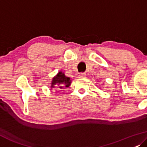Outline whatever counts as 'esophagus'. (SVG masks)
Returning <instances> with one entry per match:
<instances>
[{
	"label": "esophagus",
	"mask_w": 147,
	"mask_h": 147,
	"mask_svg": "<svg viewBox=\"0 0 147 147\" xmlns=\"http://www.w3.org/2000/svg\"><path fill=\"white\" fill-rule=\"evenodd\" d=\"M79 77L80 78H86V74L85 73H80L79 74Z\"/></svg>",
	"instance_id": "34e87169"
}]
</instances>
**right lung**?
<instances>
[{
    "label": "right lung",
    "instance_id": "obj_1",
    "mask_svg": "<svg viewBox=\"0 0 147 147\" xmlns=\"http://www.w3.org/2000/svg\"><path fill=\"white\" fill-rule=\"evenodd\" d=\"M72 80L70 77L66 76L65 73L59 71L57 75L53 78L51 83V88H55L57 90H63L65 88L69 87L71 84Z\"/></svg>",
    "mask_w": 147,
    "mask_h": 147
}]
</instances>
